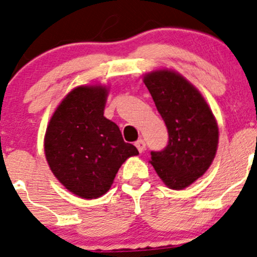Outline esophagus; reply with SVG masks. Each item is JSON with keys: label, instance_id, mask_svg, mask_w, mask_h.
<instances>
[{"label": "esophagus", "instance_id": "obj_1", "mask_svg": "<svg viewBox=\"0 0 257 257\" xmlns=\"http://www.w3.org/2000/svg\"><path fill=\"white\" fill-rule=\"evenodd\" d=\"M135 146H137V149L139 150V152H143L146 149V144L143 139H139L138 142H135Z\"/></svg>", "mask_w": 257, "mask_h": 257}]
</instances>
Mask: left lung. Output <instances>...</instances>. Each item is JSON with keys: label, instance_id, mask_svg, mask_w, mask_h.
Returning a JSON list of instances; mask_svg holds the SVG:
<instances>
[{"label": "left lung", "instance_id": "left-lung-1", "mask_svg": "<svg viewBox=\"0 0 257 257\" xmlns=\"http://www.w3.org/2000/svg\"><path fill=\"white\" fill-rule=\"evenodd\" d=\"M168 131L162 151H151L150 163L171 189L189 187L208 170L218 145L215 115L196 87L179 73L160 69L144 77Z\"/></svg>", "mask_w": 257, "mask_h": 257}]
</instances>
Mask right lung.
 <instances>
[{"label": "right lung", "instance_id": "obj_1", "mask_svg": "<svg viewBox=\"0 0 257 257\" xmlns=\"http://www.w3.org/2000/svg\"><path fill=\"white\" fill-rule=\"evenodd\" d=\"M108 90L78 86L62 100L47 125L45 155L51 171L70 193L97 199L111 188L118 170L139 151L123 140L103 115Z\"/></svg>", "mask_w": 257, "mask_h": 257}]
</instances>
